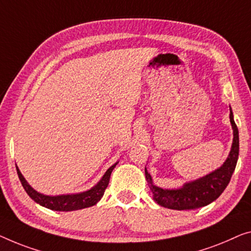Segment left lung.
<instances>
[{"label":"left lung","instance_id":"1","mask_svg":"<svg viewBox=\"0 0 251 251\" xmlns=\"http://www.w3.org/2000/svg\"><path fill=\"white\" fill-rule=\"evenodd\" d=\"M230 122L233 129V142L231 151L219 169L213 171L197 180L186 182L177 189H164L153 185L152 177L145 167V178L153 194V200L160 206L184 211V209H196L214 201L229 185L230 179L237 166L239 156V132L235 125L232 110L230 108Z\"/></svg>","mask_w":251,"mask_h":251}]
</instances>
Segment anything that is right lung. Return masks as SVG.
Instances as JSON below:
<instances>
[{"instance_id": "1", "label": "right lung", "mask_w": 251, "mask_h": 251, "mask_svg": "<svg viewBox=\"0 0 251 251\" xmlns=\"http://www.w3.org/2000/svg\"><path fill=\"white\" fill-rule=\"evenodd\" d=\"M116 162L113 164L109 169L106 171L103 177L100 179V181L96 186H93L91 189L87 190V192L78 193V194H69V195H58V196H48L40 194L30 186L27 180H25L24 176L20 173L19 168L17 167V173L20 179L22 186L31 200H33L36 203L42 205L44 207H47L53 211H59V212H69V211H76V209L90 207L96 205L98 201L101 200L103 196L104 190H106L108 184H109L110 175L113 173L114 168L116 167Z\"/></svg>"}]
</instances>
